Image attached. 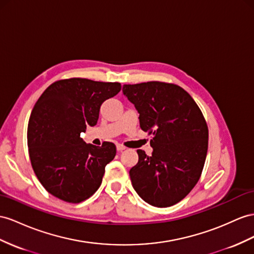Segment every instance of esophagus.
Instances as JSON below:
<instances>
[{"label":"esophagus","instance_id":"obj_1","mask_svg":"<svg viewBox=\"0 0 254 254\" xmlns=\"http://www.w3.org/2000/svg\"><path fill=\"white\" fill-rule=\"evenodd\" d=\"M125 149H126V147L123 145H120V144L117 145V150L118 151H122V150H125Z\"/></svg>","mask_w":254,"mask_h":254}]
</instances>
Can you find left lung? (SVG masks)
Instances as JSON below:
<instances>
[{
	"label": "left lung",
	"instance_id": "obj_1",
	"mask_svg": "<svg viewBox=\"0 0 254 254\" xmlns=\"http://www.w3.org/2000/svg\"><path fill=\"white\" fill-rule=\"evenodd\" d=\"M123 94L139 114V125L152 136L149 157L137 150L129 170L132 186L155 207L177 204L197 184L208 149V127L191 95L174 83L148 81L125 84Z\"/></svg>",
	"mask_w": 254,
	"mask_h": 254
}]
</instances>
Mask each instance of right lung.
<instances>
[{"label":"right lung","instance_id":"1","mask_svg":"<svg viewBox=\"0 0 254 254\" xmlns=\"http://www.w3.org/2000/svg\"><path fill=\"white\" fill-rule=\"evenodd\" d=\"M120 90L119 82L69 78L50 84L37 100L28 126L29 155L37 179L54 196L76 204L100 188L116 146L86 144L80 134L96 125L103 102Z\"/></svg>","mask_w":254,"mask_h":254}]
</instances>
